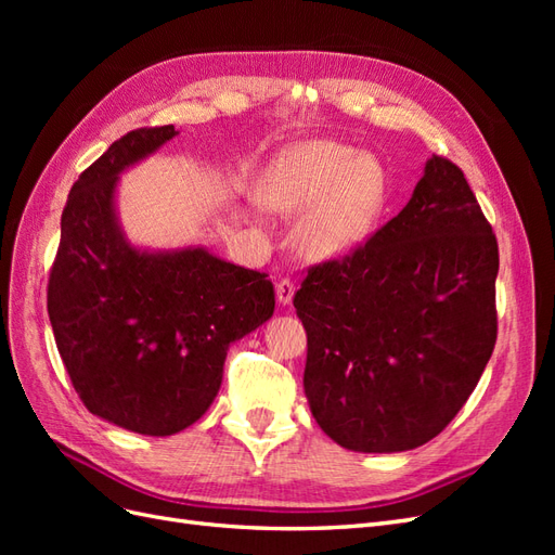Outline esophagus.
<instances>
[{
  "label": "esophagus",
  "instance_id": "esophagus-1",
  "mask_svg": "<svg viewBox=\"0 0 555 555\" xmlns=\"http://www.w3.org/2000/svg\"><path fill=\"white\" fill-rule=\"evenodd\" d=\"M294 292H296V284H294V280H289V278H282V280L275 284V294H278V300H280L282 306H289V304H292Z\"/></svg>",
  "mask_w": 555,
  "mask_h": 555
}]
</instances>
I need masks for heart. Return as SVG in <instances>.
I'll return each mask as SVG.
<instances>
[{
    "label": "heart",
    "mask_w": 555,
    "mask_h": 555,
    "mask_svg": "<svg viewBox=\"0 0 555 555\" xmlns=\"http://www.w3.org/2000/svg\"><path fill=\"white\" fill-rule=\"evenodd\" d=\"M263 206L306 215L296 243L310 259H333L361 245L391 194L384 164L338 141L298 143L271 164L259 188Z\"/></svg>",
    "instance_id": "1"
}]
</instances>
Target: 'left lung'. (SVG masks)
<instances>
[{"label":"left lung","mask_w":555,"mask_h":555,"mask_svg":"<svg viewBox=\"0 0 555 555\" xmlns=\"http://www.w3.org/2000/svg\"><path fill=\"white\" fill-rule=\"evenodd\" d=\"M498 263L463 171L433 155L393 220L308 268L294 296L308 333L304 386L333 442L405 451L449 426L493 354Z\"/></svg>","instance_id":"1"}]
</instances>
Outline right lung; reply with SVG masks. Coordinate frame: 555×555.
I'll use <instances>...</instances> for the list:
<instances>
[{
    "mask_svg": "<svg viewBox=\"0 0 555 555\" xmlns=\"http://www.w3.org/2000/svg\"><path fill=\"white\" fill-rule=\"evenodd\" d=\"M176 133L173 125L127 131L78 176L48 275V317L82 405L157 438L204 416L229 345L275 310L266 273L201 247L150 255L125 241L113 210L117 173Z\"/></svg>",
    "mask_w": 555,
    "mask_h": 555,
    "instance_id": "add662e5",
    "label": "right lung"
}]
</instances>
